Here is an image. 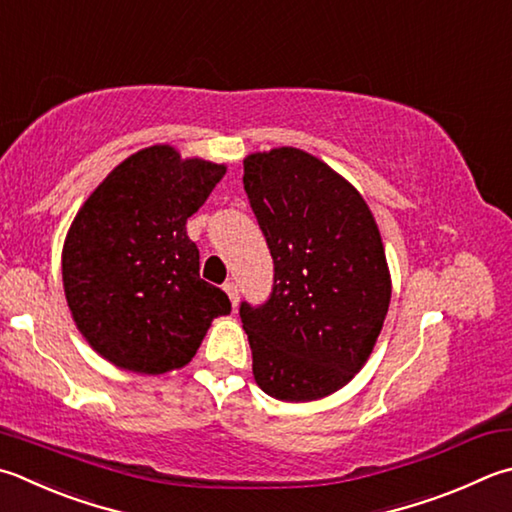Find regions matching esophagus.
<instances>
[{
    "instance_id": "1",
    "label": "esophagus",
    "mask_w": 512,
    "mask_h": 512,
    "mask_svg": "<svg viewBox=\"0 0 512 512\" xmlns=\"http://www.w3.org/2000/svg\"><path fill=\"white\" fill-rule=\"evenodd\" d=\"M225 292H227V296H229V301H231V305H238V298H240V294H238V285L234 283V281H227L225 285Z\"/></svg>"
}]
</instances>
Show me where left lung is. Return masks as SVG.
Instances as JSON below:
<instances>
[{"instance_id":"obj_1","label":"left lung","mask_w":512,"mask_h":512,"mask_svg":"<svg viewBox=\"0 0 512 512\" xmlns=\"http://www.w3.org/2000/svg\"><path fill=\"white\" fill-rule=\"evenodd\" d=\"M243 185L274 258L265 303H240L260 390L314 401L363 368L390 305L381 234L350 182L301 149L245 158Z\"/></svg>"}]
</instances>
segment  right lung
I'll use <instances>...</instances> for the list:
<instances>
[{
  "label": "right lung",
  "instance_id": "add662e5",
  "mask_svg": "<svg viewBox=\"0 0 512 512\" xmlns=\"http://www.w3.org/2000/svg\"><path fill=\"white\" fill-rule=\"evenodd\" d=\"M225 176L167 144L133 153L84 202L62 252L64 292L93 350L122 370L162 374L194 359L223 289L200 278L187 218Z\"/></svg>",
  "mask_w": 512,
  "mask_h": 512
}]
</instances>
